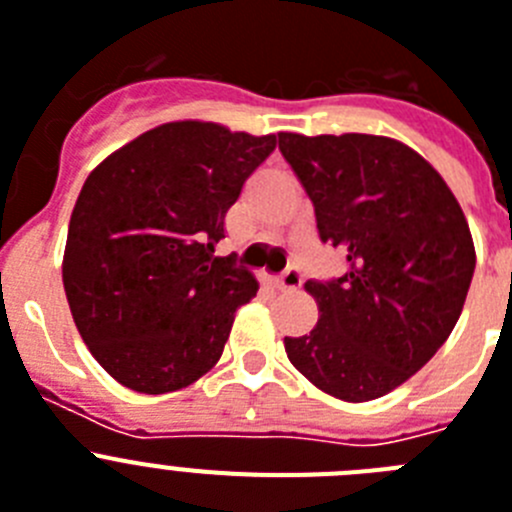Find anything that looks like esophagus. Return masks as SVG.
Masks as SVG:
<instances>
[{"label": "esophagus", "instance_id": "1", "mask_svg": "<svg viewBox=\"0 0 512 512\" xmlns=\"http://www.w3.org/2000/svg\"><path fill=\"white\" fill-rule=\"evenodd\" d=\"M304 283V275H301L299 268H286L278 278H275V286L283 288V291H293Z\"/></svg>", "mask_w": 512, "mask_h": 512}]
</instances>
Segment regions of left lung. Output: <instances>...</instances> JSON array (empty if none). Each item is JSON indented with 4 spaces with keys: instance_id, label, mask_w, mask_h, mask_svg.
Masks as SVG:
<instances>
[{
    "instance_id": "1",
    "label": "left lung",
    "mask_w": 512,
    "mask_h": 512,
    "mask_svg": "<svg viewBox=\"0 0 512 512\" xmlns=\"http://www.w3.org/2000/svg\"><path fill=\"white\" fill-rule=\"evenodd\" d=\"M278 149L345 273L309 281L319 322L286 337L288 361L322 391L368 402L420 371L448 340L474 275V242L443 177L384 136L278 133Z\"/></svg>"
}]
</instances>
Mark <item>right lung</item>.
<instances>
[{"label": "right lung", "mask_w": 512, "mask_h": 512, "mask_svg": "<svg viewBox=\"0 0 512 512\" xmlns=\"http://www.w3.org/2000/svg\"><path fill=\"white\" fill-rule=\"evenodd\" d=\"M273 149L275 136L164 123L87 177L69 221L64 291L84 345L115 381L167 394L216 366L257 281L213 250Z\"/></svg>", "instance_id": "right-lung-1"}]
</instances>
